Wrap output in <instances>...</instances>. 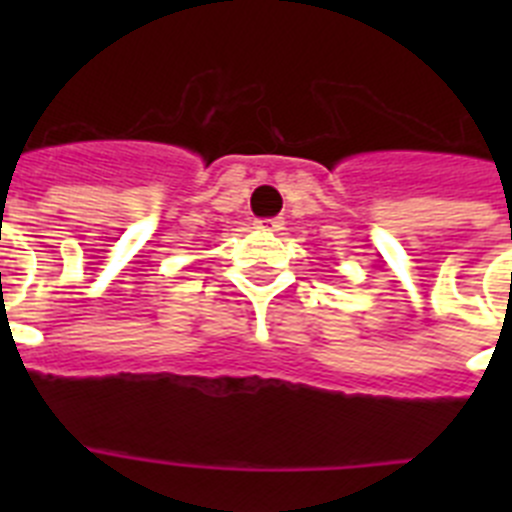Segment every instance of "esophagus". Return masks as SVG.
<instances>
[{
	"mask_svg": "<svg viewBox=\"0 0 512 512\" xmlns=\"http://www.w3.org/2000/svg\"><path fill=\"white\" fill-rule=\"evenodd\" d=\"M253 225H256V230H264V233H277V230H282L284 220L282 217H259Z\"/></svg>",
	"mask_w": 512,
	"mask_h": 512,
	"instance_id": "obj_1",
	"label": "esophagus"
}]
</instances>
